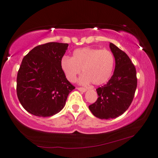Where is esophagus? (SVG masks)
<instances>
[{
  "label": "esophagus",
  "mask_w": 158,
  "mask_h": 158,
  "mask_svg": "<svg viewBox=\"0 0 158 158\" xmlns=\"http://www.w3.org/2000/svg\"><path fill=\"white\" fill-rule=\"evenodd\" d=\"M77 89H78L80 92H85L87 91V89L84 88V87H77Z\"/></svg>",
  "instance_id": "34e87169"
}]
</instances>
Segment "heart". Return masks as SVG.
<instances>
[{
    "mask_svg": "<svg viewBox=\"0 0 158 158\" xmlns=\"http://www.w3.org/2000/svg\"><path fill=\"white\" fill-rule=\"evenodd\" d=\"M114 64V56L110 51L93 48L77 49L72 58L64 56L61 59V68L70 82L76 81L82 70L85 74L79 79L82 85L104 84L112 76Z\"/></svg>",
    "mask_w": 158,
    "mask_h": 158,
    "instance_id": "obj_1",
    "label": "heart"
}]
</instances>
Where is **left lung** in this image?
I'll return each instance as SVG.
<instances>
[{
    "label": "left lung",
    "instance_id": "8db88e82",
    "mask_svg": "<svg viewBox=\"0 0 158 158\" xmlns=\"http://www.w3.org/2000/svg\"><path fill=\"white\" fill-rule=\"evenodd\" d=\"M110 49L115 60L114 73L104 86L97 89L99 97L89 106L95 117L106 120L117 118L128 109L137 86L136 68L130 57L111 43Z\"/></svg>",
    "mask_w": 158,
    "mask_h": 158
}]
</instances>
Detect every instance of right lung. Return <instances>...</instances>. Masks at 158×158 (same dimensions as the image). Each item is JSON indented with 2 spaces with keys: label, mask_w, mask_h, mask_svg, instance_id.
Wrapping results in <instances>:
<instances>
[{
  "label": "right lung",
  "mask_w": 158,
  "mask_h": 158,
  "mask_svg": "<svg viewBox=\"0 0 158 158\" xmlns=\"http://www.w3.org/2000/svg\"><path fill=\"white\" fill-rule=\"evenodd\" d=\"M69 44L48 43L32 49L22 59L17 73V94L24 109L38 117L61 111L75 87L61 68Z\"/></svg>",
  "instance_id": "add662e5"
}]
</instances>
